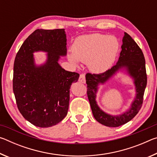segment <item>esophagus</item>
<instances>
[{"label": "esophagus", "mask_w": 157, "mask_h": 157, "mask_svg": "<svg viewBox=\"0 0 157 157\" xmlns=\"http://www.w3.org/2000/svg\"><path fill=\"white\" fill-rule=\"evenodd\" d=\"M79 82H81V83H83V84H84L85 82H86V79H85V75H84V74H81V75H79Z\"/></svg>", "instance_id": "34e87169"}]
</instances>
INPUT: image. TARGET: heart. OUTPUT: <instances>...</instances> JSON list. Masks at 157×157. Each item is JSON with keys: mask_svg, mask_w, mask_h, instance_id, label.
I'll use <instances>...</instances> for the list:
<instances>
[{"mask_svg": "<svg viewBox=\"0 0 157 157\" xmlns=\"http://www.w3.org/2000/svg\"><path fill=\"white\" fill-rule=\"evenodd\" d=\"M120 49L116 37L102 34H91L79 36L68 53V59L75 66L79 62L88 63L89 70L102 73L109 69L115 62Z\"/></svg>", "mask_w": 157, "mask_h": 157, "instance_id": "obj_1", "label": "heart"}]
</instances>
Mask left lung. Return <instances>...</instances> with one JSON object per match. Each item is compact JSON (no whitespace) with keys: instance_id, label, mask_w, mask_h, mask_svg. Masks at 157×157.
<instances>
[{"instance_id":"8db88e82","label":"left lung","mask_w":157,"mask_h":157,"mask_svg":"<svg viewBox=\"0 0 157 157\" xmlns=\"http://www.w3.org/2000/svg\"><path fill=\"white\" fill-rule=\"evenodd\" d=\"M122 50L118 62L111 69L100 74L87 73L86 80L87 84V95L91 105L93 115L98 123L105 126L116 127L128 123L139 113L142 107L143 95L147 85V74L145 61L141 49L130 35L124 33L123 38ZM125 70L134 79L136 89V97L131 107L125 113L118 116H113L105 113L98 107L96 94L98 86L104 84L115 75L119 70Z\"/></svg>"}]
</instances>
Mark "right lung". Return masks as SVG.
I'll return each mask as SVG.
<instances>
[{"mask_svg": "<svg viewBox=\"0 0 157 157\" xmlns=\"http://www.w3.org/2000/svg\"><path fill=\"white\" fill-rule=\"evenodd\" d=\"M39 51L47 52V59L38 66L33 54ZM66 52L64 29H38L16 55L13 91L17 107L25 120L36 127L55 125L67 115L71 86L79 75L65 71L58 63Z\"/></svg>", "mask_w": 157, "mask_h": 157, "instance_id": "1", "label": "right lung"}]
</instances>
